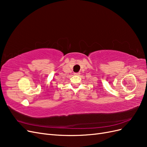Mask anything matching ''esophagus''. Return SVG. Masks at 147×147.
I'll return each mask as SVG.
<instances>
[{"instance_id": "1", "label": "esophagus", "mask_w": 147, "mask_h": 147, "mask_svg": "<svg viewBox=\"0 0 147 147\" xmlns=\"http://www.w3.org/2000/svg\"><path fill=\"white\" fill-rule=\"evenodd\" d=\"M74 75H80V73H74Z\"/></svg>"}]
</instances>
